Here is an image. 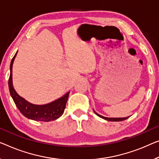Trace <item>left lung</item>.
I'll return each instance as SVG.
<instances>
[{
    "mask_svg": "<svg viewBox=\"0 0 159 159\" xmlns=\"http://www.w3.org/2000/svg\"><path fill=\"white\" fill-rule=\"evenodd\" d=\"M94 112H95V111H94ZM95 113H96V114L98 116L102 118L105 120H109V121H121V120H124L127 119V118H129V117H125V118H107V117H103V116H102L98 114V113H97L96 112H95Z\"/></svg>",
    "mask_w": 159,
    "mask_h": 159,
    "instance_id": "8db88e82",
    "label": "left lung"
}]
</instances>
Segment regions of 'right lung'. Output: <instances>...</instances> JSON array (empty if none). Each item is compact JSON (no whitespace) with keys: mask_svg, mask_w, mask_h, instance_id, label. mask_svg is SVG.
Instances as JSON below:
<instances>
[{"mask_svg":"<svg viewBox=\"0 0 159 159\" xmlns=\"http://www.w3.org/2000/svg\"><path fill=\"white\" fill-rule=\"evenodd\" d=\"M17 52L11 60L10 66L11 73L8 79L9 91H10V93L13 99L14 103H16L20 113L25 117L29 119L45 122L56 120L57 118L61 116L64 112L66 102L69 96V92H68L61 98H58V100L46 104V105H34V104L28 102L24 98L20 97L13 89V83H12V68H13V61L17 54Z\"/></svg>","mask_w":159,"mask_h":159,"instance_id":"right-lung-1","label":"right lung"}]
</instances>
